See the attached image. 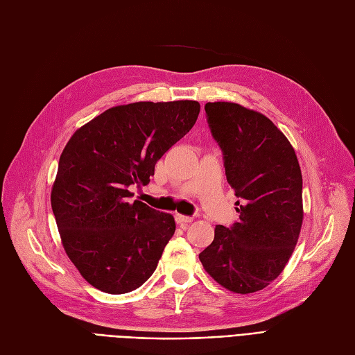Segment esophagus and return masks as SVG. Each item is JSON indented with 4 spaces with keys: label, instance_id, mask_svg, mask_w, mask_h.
I'll use <instances>...</instances> for the list:
<instances>
[{
    "label": "esophagus",
    "instance_id": "obj_1",
    "mask_svg": "<svg viewBox=\"0 0 355 355\" xmlns=\"http://www.w3.org/2000/svg\"><path fill=\"white\" fill-rule=\"evenodd\" d=\"M175 219H176V222H178V223H189V222L194 220V218H191V216H184V214H179V213H176V214H175Z\"/></svg>",
    "mask_w": 355,
    "mask_h": 355
}]
</instances>
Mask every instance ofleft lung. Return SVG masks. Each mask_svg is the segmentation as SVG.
I'll list each match as a JSON object with an SVG mask.
<instances>
[{"instance_id":"8db88e82","label":"left lung","mask_w":355,"mask_h":355,"mask_svg":"<svg viewBox=\"0 0 355 355\" xmlns=\"http://www.w3.org/2000/svg\"><path fill=\"white\" fill-rule=\"evenodd\" d=\"M225 175L239 201V222L216 225L200 261L234 293H253L282 274L304 219L302 173L293 146L277 125L232 102L204 106Z\"/></svg>"}]
</instances>
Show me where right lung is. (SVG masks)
Returning a JSON list of instances; mask_svg holds the SVG:
<instances>
[{"instance_id": "1", "label": "right lung", "mask_w": 355, "mask_h": 355, "mask_svg": "<svg viewBox=\"0 0 355 355\" xmlns=\"http://www.w3.org/2000/svg\"><path fill=\"white\" fill-rule=\"evenodd\" d=\"M196 101L114 106L72 135L59 159L51 209L71 262L105 293L123 295L151 277L176 223L130 198L157 161L196 124Z\"/></svg>"}]
</instances>
